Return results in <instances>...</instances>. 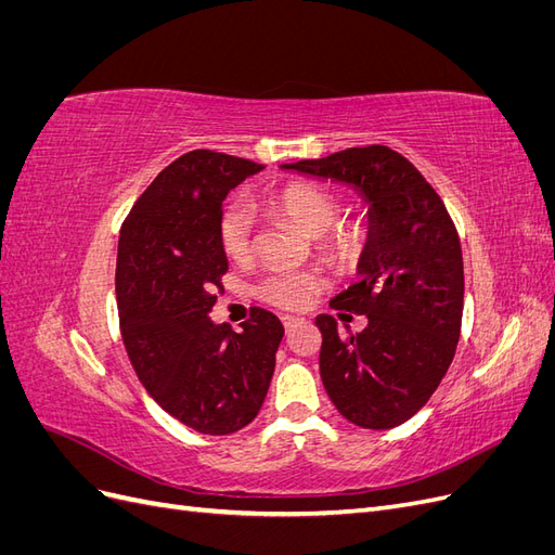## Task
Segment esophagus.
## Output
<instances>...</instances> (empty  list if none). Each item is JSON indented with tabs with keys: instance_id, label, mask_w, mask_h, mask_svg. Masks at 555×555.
<instances>
[{
	"instance_id": "1",
	"label": "esophagus",
	"mask_w": 555,
	"mask_h": 555,
	"mask_svg": "<svg viewBox=\"0 0 555 555\" xmlns=\"http://www.w3.org/2000/svg\"><path fill=\"white\" fill-rule=\"evenodd\" d=\"M300 322H304V319H298V317H292V314H284L282 317V326L287 328V331H292L294 326H298Z\"/></svg>"
}]
</instances>
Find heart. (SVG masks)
Masks as SVG:
<instances>
[{"label": "heart", "mask_w": 555, "mask_h": 555, "mask_svg": "<svg viewBox=\"0 0 555 555\" xmlns=\"http://www.w3.org/2000/svg\"><path fill=\"white\" fill-rule=\"evenodd\" d=\"M268 206L287 217L308 236H322L319 247L335 261L349 263L359 257L363 231L359 224L333 227L340 215V201L314 182H287L268 196ZM220 243L227 257L243 261L255 249V215L243 201H233L220 217ZM326 289V278L317 271L273 268L255 287L263 304L280 310H306Z\"/></svg>", "instance_id": "heart-1"}]
</instances>
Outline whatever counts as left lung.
Instances as JSON below:
<instances>
[{
  "label": "left lung",
  "mask_w": 555,
  "mask_h": 555,
  "mask_svg": "<svg viewBox=\"0 0 555 555\" xmlns=\"http://www.w3.org/2000/svg\"><path fill=\"white\" fill-rule=\"evenodd\" d=\"M282 169L347 182L371 204L361 280L331 300L333 310L365 314L367 326L340 333L331 314H319V373L347 422L373 430L405 424L438 389L459 347L465 275L456 224L416 166L386 145Z\"/></svg>",
  "instance_id": "left-lung-1"
}]
</instances>
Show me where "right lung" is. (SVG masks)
I'll use <instances>...</instances> for the list:
<instances>
[{
    "label": "right lung",
    "mask_w": 555,
    "mask_h": 555,
    "mask_svg": "<svg viewBox=\"0 0 555 555\" xmlns=\"http://www.w3.org/2000/svg\"><path fill=\"white\" fill-rule=\"evenodd\" d=\"M261 169L192 150L150 182L117 243L115 296L127 357L157 405L204 435L255 422L284 335L263 308H251L238 333L210 319L229 271L222 201Z\"/></svg>",
    "instance_id": "obj_1"
}]
</instances>
